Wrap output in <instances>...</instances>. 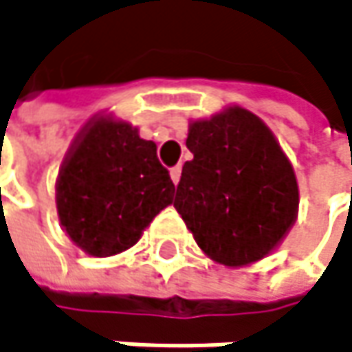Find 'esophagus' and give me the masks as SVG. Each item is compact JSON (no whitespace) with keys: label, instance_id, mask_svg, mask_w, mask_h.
Masks as SVG:
<instances>
[{"label":"esophagus","instance_id":"esophagus-1","mask_svg":"<svg viewBox=\"0 0 352 352\" xmlns=\"http://www.w3.org/2000/svg\"><path fill=\"white\" fill-rule=\"evenodd\" d=\"M180 176H182V168H180V166H176V168H172V170H170V178H172V182H174V184H178V182H180Z\"/></svg>","mask_w":352,"mask_h":352}]
</instances>
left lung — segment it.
<instances>
[{
    "mask_svg": "<svg viewBox=\"0 0 352 352\" xmlns=\"http://www.w3.org/2000/svg\"><path fill=\"white\" fill-rule=\"evenodd\" d=\"M174 208L212 261L243 267L267 257L298 217L294 168L272 129L239 105L188 123Z\"/></svg>",
    "mask_w": 352,
    "mask_h": 352,
    "instance_id": "obj_1",
    "label": "left lung"
}]
</instances>
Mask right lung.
<instances>
[{"mask_svg":"<svg viewBox=\"0 0 352 352\" xmlns=\"http://www.w3.org/2000/svg\"><path fill=\"white\" fill-rule=\"evenodd\" d=\"M155 150L138 127L111 113L95 115L76 133L56 178V210L68 239L91 257L133 247L174 202Z\"/></svg>","mask_w":352,"mask_h":352,"instance_id":"add662e5","label":"right lung"}]
</instances>
